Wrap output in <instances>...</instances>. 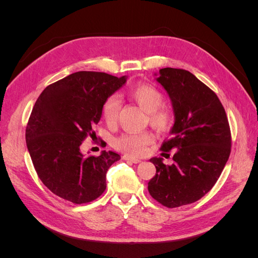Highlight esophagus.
<instances>
[{"instance_id": "34e87169", "label": "esophagus", "mask_w": 258, "mask_h": 258, "mask_svg": "<svg viewBox=\"0 0 258 258\" xmlns=\"http://www.w3.org/2000/svg\"><path fill=\"white\" fill-rule=\"evenodd\" d=\"M122 159H123V160L131 161V162H134V163H139V162H141V160H140V159L135 158V157H131V156H128V155H123V156H122Z\"/></svg>"}]
</instances>
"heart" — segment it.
Wrapping results in <instances>:
<instances>
[{
  "label": "heart",
  "mask_w": 258,
  "mask_h": 258,
  "mask_svg": "<svg viewBox=\"0 0 258 258\" xmlns=\"http://www.w3.org/2000/svg\"><path fill=\"white\" fill-rule=\"evenodd\" d=\"M128 97L146 111V120L158 131H166L172 124L173 115L170 108L162 104V92L147 83H139L127 91ZM120 110V101L116 96L108 97L102 107V114L107 123L116 121ZM154 142V136L148 131L123 132L114 140V147L130 156H142L146 147Z\"/></svg>",
  "instance_id": "1"
}]
</instances>
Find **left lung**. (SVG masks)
I'll use <instances>...</instances> for the list:
<instances>
[{"mask_svg": "<svg viewBox=\"0 0 258 258\" xmlns=\"http://www.w3.org/2000/svg\"><path fill=\"white\" fill-rule=\"evenodd\" d=\"M157 82L172 101L175 121L160 151L173 150L172 165L151 159L155 176L148 191L160 205L177 208L196 202L220 177L231 151V134L225 108L216 93L183 69H161ZM170 157V154H167Z\"/></svg>", "mask_w": 258, "mask_h": 258, "instance_id": "1", "label": "left lung"}]
</instances>
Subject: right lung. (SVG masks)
<instances>
[{
	"label": "right lung",
	"mask_w": 258,
	"mask_h": 258,
	"mask_svg": "<svg viewBox=\"0 0 258 258\" xmlns=\"http://www.w3.org/2000/svg\"><path fill=\"white\" fill-rule=\"evenodd\" d=\"M126 76L81 71L46 87L37 98L26 128L27 147L43 184L75 205L96 200L106 188V172L120 156L103 151L85 157L84 140L95 134L105 100Z\"/></svg>",
	"instance_id": "right-lung-1"
}]
</instances>
